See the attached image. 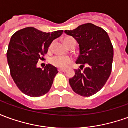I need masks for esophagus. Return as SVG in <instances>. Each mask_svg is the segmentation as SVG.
Returning a JSON list of instances; mask_svg holds the SVG:
<instances>
[{"mask_svg": "<svg viewBox=\"0 0 128 128\" xmlns=\"http://www.w3.org/2000/svg\"><path fill=\"white\" fill-rule=\"evenodd\" d=\"M58 71H59V72H65V71H66V69H61V68H59Z\"/></svg>", "mask_w": 128, "mask_h": 128, "instance_id": "esophagus-1", "label": "esophagus"}]
</instances>
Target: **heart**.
<instances>
[{
  "mask_svg": "<svg viewBox=\"0 0 128 128\" xmlns=\"http://www.w3.org/2000/svg\"><path fill=\"white\" fill-rule=\"evenodd\" d=\"M64 42L65 44L67 46L70 47L73 43H76L74 38H72L71 37H67L64 40ZM53 46V43H51L48 47V50L50 51L52 49ZM51 64H53L54 66L58 67L60 68H65L67 66H68L72 62V59L70 57L68 56H57L53 57L51 59Z\"/></svg>",
  "mask_w": 128,
  "mask_h": 128,
  "instance_id": "1",
  "label": "heart"
}]
</instances>
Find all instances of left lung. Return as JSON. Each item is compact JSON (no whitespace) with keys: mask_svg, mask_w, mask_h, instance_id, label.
<instances>
[{"mask_svg":"<svg viewBox=\"0 0 128 128\" xmlns=\"http://www.w3.org/2000/svg\"><path fill=\"white\" fill-rule=\"evenodd\" d=\"M64 32L80 44L76 64H80V69L75 70L74 77L69 80L70 85L81 96H92L104 86L112 72L114 50L110 38L102 28L91 23Z\"/></svg>","mask_w":128,"mask_h":128,"instance_id":"1","label":"left lung"}]
</instances>
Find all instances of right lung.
<instances>
[{"label": "right lung", "mask_w": 128, "mask_h": 128, "mask_svg": "<svg viewBox=\"0 0 128 128\" xmlns=\"http://www.w3.org/2000/svg\"><path fill=\"white\" fill-rule=\"evenodd\" d=\"M63 32L44 33L26 27L12 36L7 52V62L12 78L24 94L39 97L50 90L58 69L50 64L42 69L37 67V64L44 59L51 42Z\"/></svg>", "instance_id": "obj_1"}]
</instances>
